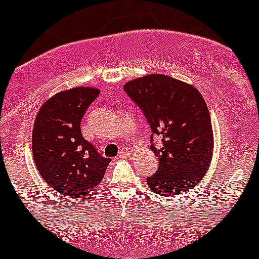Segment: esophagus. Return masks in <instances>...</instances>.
<instances>
[{
    "label": "esophagus",
    "mask_w": 259,
    "mask_h": 259,
    "mask_svg": "<svg viewBox=\"0 0 259 259\" xmlns=\"http://www.w3.org/2000/svg\"><path fill=\"white\" fill-rule=\"evenodd\" d=\"M131 155V150L127 148H122L119 151V156H122V158H128V156Z\"/></svg>",
    "instance_id": "34e87169"
}]
</instances>
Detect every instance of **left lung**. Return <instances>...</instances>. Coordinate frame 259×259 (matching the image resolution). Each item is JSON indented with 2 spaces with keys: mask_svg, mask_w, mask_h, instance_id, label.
<instances>
[{
  "mask_svg": "<svg viewBox=\"0 0 259 259\" xmlns=\"http://www.w3.org/2000/svg\"><path fill=\"white\" fill-rule=\"evenodd\" d=\"M128 97L141 109L151 130V151L158 170L148 177L153 191L179 195L200 182L213 155V131L208 106L191 84L164 74H150L124 84ZM162 137L155 147L152 136Z\"/></svg>",
  "mask_w": 259,
  "mask_h": 259,
  "instance_id": "obj_1",
  "label": "left lung"
}]
</instances>
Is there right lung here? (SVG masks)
<instances>
[{"mask_svg":"<svg viewBox=\"0 0 259 259\" xmlns=\"http://www.w3.org/2000/svg\"><path fill=\"white\" fill-rule=\"evenodd\" d=\"M100 91L74 87L42 105L34 120L32 150L35 167L47 185L65 198L90 194L104 179L110 159L83 139L80 120Z\"/></svg>","mask_w":259,"mask_h":259,"instance_id":"1","label":"right lung"}]
</instances>
